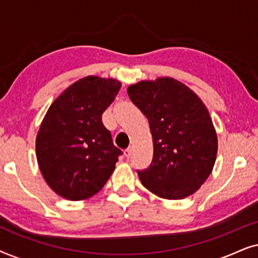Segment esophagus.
Masks as SVG:
<instances>
[{
    "label": "esophagus",
    "mask_w": 258,
    "mask_h": 258,
    "mask_svg": "<svg viewBox=\"0 0 258 258\" xmlns=\"http://www.w3.org/2000/svg\"><path fill=\"white\" fill-rule=\"evenodd\" d=\"M124 156L126 158H130V156H132V149H130V148H128V149L124 150Z\"/></svg>",
    "instance_id": "esophagus-1"
}]
</instances>
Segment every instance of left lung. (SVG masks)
<instances>
[{
	"label": "left lung",
	"mask_w": 258,
	"mask_h": 258,
	"mask_svg": "<svg viewBox=\"0 0 258 258\" xmlns=\"http://www.w3.org/2000/svg\"><path fill=\"white\" fill-rule=\"evenodd\" d=\"M130 100L148 118L154 156L149 168L137 170L142 184L167 200L185 199L213 171L217 135L201 98L170 77L129 86Z\"/></svg>",
	"instance_id": "8db88e82"
}]
</instances>
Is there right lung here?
I'll return each instance as SVG.
<instances>
[{
    "instance_id": "add662e5",
    "label": "right lung",
    "mask_w": 258,
    "mask_h": 258,
    "mask_svg": "<svg viewBox=\"0 0 258 258\" xmlns=\"http://www.w3.org/2000/svg\"><path fill=\"white\" fill-rule=\"evenodd\" d=\"M119 88L114 79L84 77L48 109L36 137V157L47 184L63 199H89L114 171L122 151L112 143L102 114Z\"/></svg>"
}]
</instances>
